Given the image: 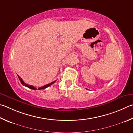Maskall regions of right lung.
<instances>
[{
	"label": "right lung",
	"instance_id": "obj_1",
	"mask_svg": "<svg viewBox=\"0 0 133 133\" xmlns=\"http://www.w3.org/2000/svg\"><path fill=\"white\" fill-rule=\"evenodd\" d=\"M17 76H18V77L19 79H20V82H21V83L23 85H24V86L26 87H28V88H30V89H32V90H37V88H35V87H34V86H32V85H28V84L25 83L24 82V81L23 80V79L21 78V77L18 76V75H17ZM55 82H56V81H54L52 82V83H50V84H46V85H44V86L42 87H39V88H38V90H43V89L46 88H48V87H49V86H50L51 85H52L53 84H54V83H55Z\"/></svg>",
	"mask_w": 133,
	"mask_h": 133
}]
</instances>
